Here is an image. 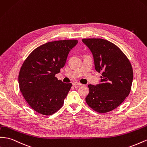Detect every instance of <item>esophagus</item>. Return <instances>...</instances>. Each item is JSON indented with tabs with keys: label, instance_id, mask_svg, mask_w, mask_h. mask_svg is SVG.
<instances>
[{
	"label": "esophagus",
	"instance_id": "1",
	"mask_svg": "<svg viewBox=\"0 0 147 147\" xmlns=\"http://www.w3.org/2000/svg\"><path fill=\"white\" fill-rule=\"evenodd\" d=\"M72 85H73L74 86H81V85H82V83H79V82H73V83H72Z\"/></svg>",
	"mask_w": 147,
	"mask_h": 147
}]
</instances>
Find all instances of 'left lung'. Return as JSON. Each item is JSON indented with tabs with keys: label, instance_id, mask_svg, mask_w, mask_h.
<instances>
[{
	"label": "left lung",
	"instance_id": "left-lung-1",
	"mask_svg": "<svg viewBox=\"0 0 147 147\" xmlns=\"http://www.w3.org/2000/svg\"><path fill=\"white\" fill-rule=\"evenodd\" d=\"M82 41L92 51L95 69L102 75L101 83L88 85L90 92L86 102L99 113L109 112L129 96L133 80L132 65L124 53L111 42L100 38H85Z\"/></svg>",
	"mask_w": 147,
	"mask_h": 147
}]
</instances>
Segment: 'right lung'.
<instances>
[{
    "mask_svg": "<svg viewBox=\"0 0 147 147\" xmlns=\"http://www.w3.org/2000/svg\"><path fill=\"white\" fill-rule=\"evenodd\" d=\"M77 43V39L48 42L33 50L23 62L18 75L20 90L36 112L51 116L62 108L72 84L58 80L55 74Z\"/></svg>",
    "mask_w": 147,
    "mask_h": 147,
    "instance_id": "right-lung-1",
    "label": "right lung"
}]
</instances>
